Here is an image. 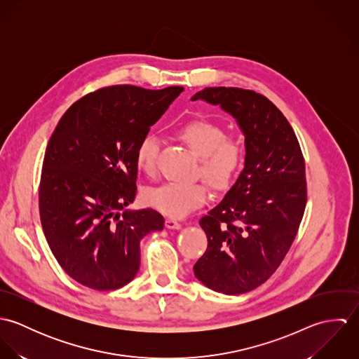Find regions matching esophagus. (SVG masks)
<instances>
[{"label":"esophagus","mask_w":359,"mask_h":359,"mask_svg":"<svg viewBox=\"0 0 359 359\" xmlns=\"http://www.w3.org/2000/svg\"><path fill=\"white\" fill-rule=\"evenodd\" d=\"M165 226H167L168 229H180V228H181V224H180L177 219H174V218H167V219H165Z\"/></svg>","instance_id":"34e87169"}]
</instances>
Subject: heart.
<instances>
[{
  "label": "heart",
  "mask_w": 359,
  "mask_h": 359,
  "mask_svg": "<svg viewBox=\"0 0 359 359\" xmlns=\"http://www.w3.org/2000/svg\"><path fill=\"white\" fill-rule=\"evenodd\" d=\"M178 137L188 148L201 157V172L217 189L228 188L238 175L243 160L245 145L236 135H226L225 128L207 118H195L178 128ZM160 138L145 134L135 151V161L140 170L154 175L160 154ZM208 192L205 184L167 182L145 192V201L164 215L182 218L192 210L205 203Z\"/></svg>",
  "instance_id": "1"
}]
</instances>
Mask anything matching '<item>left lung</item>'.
Listing matches in <instances>:
<instances>
[{
	"mask_svg": "<svg viewBox=\"0 0 359 359\" xmlns=\"http://www.w3.org/2000/svg\"><path fill=\"white\" fill-rule=\"evenodd\" d=\"M218 104L245 135V168L201 218L207 250L195 276L214 292L242 294L262 285L289 252L307 203L306 163L282 111L261 94L208 87L192 101Z\"/></svg>",
	"mask_w": 359,
	"mask_h": 359,
	"instance_id": "left-lung-1",
	"label": "left lung"
}]
</instances>
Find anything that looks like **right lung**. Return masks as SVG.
Returning <instances> with one entry per match:
<instances>
[{"label": "right lung", "mask_w": 359, "mask_h": 359, "mask_svg": "<svg viewBox=\"0 0 359 359\" xmlns=\"http://www.w3.org/2000/svg\"><path fill=\"white\" fill-rule=\"evenodd\" d=\"M184 87L111 86L73 103L44 156L40 218L52 255L76 282L114 290L131 282L141 239L164 226L154 208L125 210L137 195L140 140Z\"/></svg>", "instance_id": "obj_1"}]
</instances>
